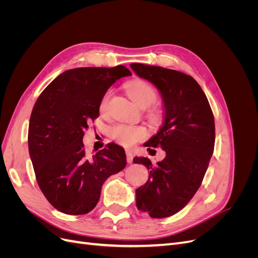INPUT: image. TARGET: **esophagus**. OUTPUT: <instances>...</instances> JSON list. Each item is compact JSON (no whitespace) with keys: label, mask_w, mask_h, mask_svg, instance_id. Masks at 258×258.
Here are the masks:
<instances>
[{"label":"esophagus","mask_w":258,"mask_h":258,"mask_svg":"<svg viewBox=\"0 0 258 258\" xmlns=\"http://www.w3.org/2000/svg\"><path fill=\"white\" fill-rule=\"evenodd\" d=\"M126 155H127V161H128V163H132V161H134V154H132L131 151H127Z\"/></svg>","instance_id":"1"}]
</instances>
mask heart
<instances>
[{"mask_svg":"<svg viewBox=\"0 0 258 258\" xmlns=\"http://www.w3.org/2000/svg\"><path fill=\"white\" fill-rule=\"evenodd\" d=\"M127 93L130 99L139 105L145 108L151 106L157 100V92L151 84L142 80H135L127 84ZM111 98V90H108L100 104V110L104 112L108 101ZM111 137L117 143L123 146H131L138 141H141L146 137V130L143 127L129 126V124L119 123L111 129Z\"/></svg>","mask_w":258,"mask_h":258,"instance_id":"1","label":"heart"}]
</instances>
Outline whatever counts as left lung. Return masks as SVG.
Returning a JSON list of instances; mask_svg holds the SVG:
<instances>
[{
  "label": "left lung",
  "instance_id": "1",
  "mask_svg": "<svg viewBox=\"0 0 258 258\" xmlns=\"http://www.w3.org/2000/svg\"><path fill=\"white\" fill-rule=\"evenodd\" d=\"M130 67L156 86L165 107L162 126L144 146L161 147L166 157L157 165L146 157L134 158L150 172L147 182L136 190L137 208L154 218L168 217L188 204L202 183L214 151V116L191 76L142 63Z\"/></svg>",
  "mask_w": 258,
  "mask_h": 258
}]
</instances>
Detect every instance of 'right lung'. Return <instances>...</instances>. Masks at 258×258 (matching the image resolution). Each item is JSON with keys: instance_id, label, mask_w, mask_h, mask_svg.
Listing matches in <instances>:
<instances>
[{"instance_id": "add662e5", "label": "right lung", "mask_w": 258, "mask_h": 258, "mask_svg": "<svg viewBox=\"0 0 258 258\" xmlns=\"http://www.w3.org/2000/svg\"><path fill=\"white\" fill-rule=\"evenodd\" d=\"M130 75L123 66L68 70L37 98L30 117L29 153L38 186L60 212H90L105 179L126 167L122 147L110 143L88 157L83 137L88 124L99 117L107 89Z\"/></svg>"}]
</instances>
